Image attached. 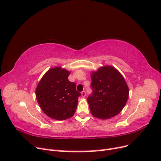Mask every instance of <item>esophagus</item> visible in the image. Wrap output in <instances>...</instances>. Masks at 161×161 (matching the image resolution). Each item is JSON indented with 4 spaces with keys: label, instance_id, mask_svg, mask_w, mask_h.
I'll use <instances>...</instances> for the list:
<instances>
[{
    "label": "esophagus",
    "instance_id": "34e87169",
    "mask_svg": "<svg viewBox=\"0 0 161 161\" xmlns=\"http://www.w3.org/2000/svg\"><path fill=\"white\" fill-rule=\"evenodd\" d=\"M81 96H82V97H85V96H86V92H85V91H82V92H81Z\"/></svg>",
    "mask_w": 161,
    "mask_h": 161
}]
</instances>
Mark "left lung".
<instances>
[{
    "mask_svg": "<svg viewBox=\"0 0 161 161\" xmlns=\"http://www.w3.org/2000/svg\"><path fill=\"white\" fill-rule=\"evenodd\" d=\"M92 94L87 101L91 114L106 119L118 115L125 107L129 88L124 76L111 66L100 67L91 73Z\"/></svg>",
    "mask_w": 161,
    "mask_h": 161,
    "instance_id": "obj_1",
    "label": "left lung"
}]
</instances>
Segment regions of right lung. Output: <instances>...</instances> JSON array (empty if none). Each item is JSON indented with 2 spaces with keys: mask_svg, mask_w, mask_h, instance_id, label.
<instances>
[{
  "mask_svg": "<svg viewBox=\"0 0 161 161\" xmlns=\"http://www.w3.org/2000/svg\"><path fill=\"white\" fill-rule=\"evenodd\" d=\"M70 72L60 66L48 70L36 87V95L42 110L57 120L70 118L75 114L80 96L76 84L68 79Z\"/></svg>",
  "mask_w": 161,
  "mask_h": 161,
  "instance_id": "1",
  "label": "right lung"
}]
</instances>
